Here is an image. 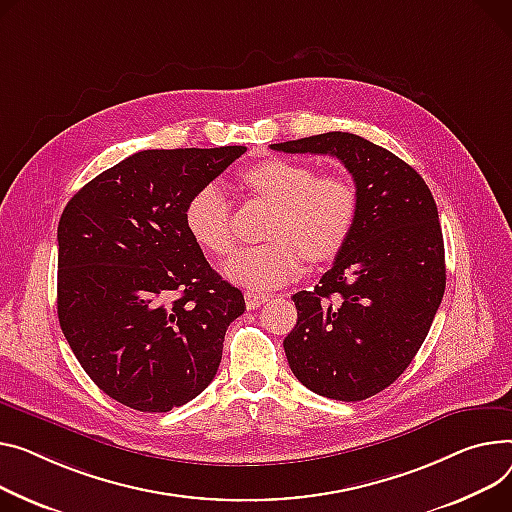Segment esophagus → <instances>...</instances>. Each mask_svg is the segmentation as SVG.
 Returning <instances> with one entry per match:
<instances>
[{"label":"esophagus","instance_id":"obj_1","mask_svg":"<svg viewBox=\"0 0 512 512\" xmlns=\"http://www.w3.org/2000/svg\"><path fill=\"white\" fill-rule=\"evenodd\" d=\"M269 300V296L265 292H257V290H247L245 292V302H247V309H257V306L265 304Z\"/></svg>","mask_w":512,"mask_h":512}]
</instances>
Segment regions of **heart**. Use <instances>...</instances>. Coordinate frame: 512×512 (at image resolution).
<instances>
[{
  "instance_id": "obj_1",
  "label": "heart",
  "mask_w": 512,
  "mask_h": 512,
  "mask_svg": "<svg viewBox=\"0 0 512 512\" xmlns=\"http://www.w3.org/2000/svg\"><path fill=\"white\" fill-rule=\"evenodd\" d=\"M243 179L278 212L269 224L267 245L238 251L222 265L230 282L274 288L300 274L304 257L323 263L346 247L358 216V191L350 179L317 175L313 166L286 158H267L247 168ZM185 228L203 251H232V208L218 183L203 185L189 197Z\"/></svg>"
}]
</instances>
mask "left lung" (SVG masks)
I'll return each mask as SVG.
<instances>
[{
	"instance_id": "left-lung-1",
	"label": "left lung",
	"mask_w": 512,
	"mask_h": 512,
	"mask_svg": "<svg viewBox=\"0 0 512 512\" xmlns=\"http://www.w3.org/2000/svg\"><path fill=\"white\" fill-rule=\"evenodd\" d=\"M271 148L335 156L356 183L354 230L315 290L292 296L298 319L284 350L306 389L362 401L410 366L445 294L434 197L410 164L354 133L329 131Z\"/></svg>"
}]
</instances>
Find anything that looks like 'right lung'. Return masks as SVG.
Returning <instances> with one entry per match:
<instances>
[{
    "mask_svg": "<svg viewBox=\"0 0 512 512\" xmlns=\"http://www.w3.org/2000/svg\"><path fill=\"white\" fill-rule=\"evenodd\" d=\"M245 146L144 150L84 185L57 226V315L94 385L138 412H170L216 377L243 292L185 228L189 197Z\"/></svg>",
    "mask_w": 512,
    "mask_h": 512,
    "instance_id": "1",
    "label": "right lung"
}]
</instances>
